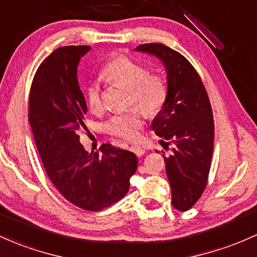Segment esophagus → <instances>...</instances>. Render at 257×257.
Masks as SVG:
<instances>
[{"label": "esophagus", "instance_id": "1", "mask_svg": "<svg viewBox=\"0 0 257 257\" xmlns=\"http://www.w3.org/2000/svg\"><path fill=\"white\" fill-rule=\"evenodd\" d=\"M131 151H133L137 156H143L144 154H145V149L142 148V146H132L131 148Z\"/></svg>", "mask_w": 257, "mask_h": 257}]
</instances>
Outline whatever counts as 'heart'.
Here are the masks:
<instances>
[{
	"instance_id": "b5f03b06",
	"label": "heart",
	"mask_w": 257,
	"mask_h": 257,
	"mask_svg": "<svg viewBox=\"0 0 257 257\" xmlns=\"http://www.w3.org/2000/svg\"><path fill=\"white\" fill-rule=\"evenodd\" d=\"M102 75L109 83L129 89V105L138 106L112 117L106 125L107 132L112 137L133 142L139 137L144 112L149 115L157 114L167 102V80L159 73L150 72L145 64L122 55L107 62ZM86 94L90 109L94 113H101L103 102L100 85L91 83Z\"/></svg>"
}]
</instances>
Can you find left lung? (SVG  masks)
<instances>
[{"label": "left lung", "instance_id": "obj_1", "mask_svg": "<svg viewBox=\"0 0 257 257\" xmlns=\"http://www.w3.org/2000/svg\"><path fill=\"white\" fill-rule=\"evenodd\" d=\"M156 56L167 70L168 98L152 120L151 129L165 146L166 173L172 189V205L188 211L206 188L213 151V114L199 73L183 55L162 44H144L135 49Z\"/></svg>", "mask_w": 257, "mask_h": 257}]
</instances>
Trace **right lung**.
Segmentation results:
<instances>
[{
	"mask_svg": "<svg viewBox=\"0 0 257 257\" xmlns=\"http://www.w3.org/2000/svg\"><path fill=\"white\" fill-rule=\"evenodd\" d=\"M89 50L63 46L45 58L30 87L29 122L52 184L75 206L100 211L128 193L138 159L111 144L101 145V155L87 152L79 142L87 108L77 67Z\"/></svg>",
	"mask_w": 257,
	"mask_h": 257,
	"instance_id": "obj_1",
	"label": "right lung"
}]
</instances>
